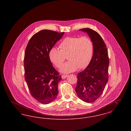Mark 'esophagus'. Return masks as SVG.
Returning <instances> with one entry per match:
<instances>
[{"label":"esophagus","mask_w":131,"mask_h":131,"mask_svg":"<svg viewBox=\"0 0 131 131\" xmlns=\"http://www.w3.org/2000/svg\"><path fill=\"white\" fill-rule=\"evenodd\" d=\"M68 75H62L61 77H62V79H65V78H66L68 77Z\"/></svg>","instance_id":"1"}]
</instances>
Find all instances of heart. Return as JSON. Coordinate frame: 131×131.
Listing matches in <instances>:
<instances>
[{
    "instance_id": "obj_1",
    "label": "heart",
    "mask_w": 131,
    "mask_h": 131,
    "mask_svg": "<svg viewBox=\"0 0 131 131\" xmlns=\"http://www.w3.org/2000/svg\"><path fill=\"white\" fill-rule=\"evenodd\" d=\"M60 50L52 48L49 56L50 60L57 68H60L67 56V62L60 69L64 73L74 72L78 68L86 67L93 54V43L87 36L68 37L64 38L59 46Z\"/></svg>"
}]
</instances>
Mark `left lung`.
<instances>
[{
  "label": "left lung",
  "instance_id": "obj_1",
  "mask_svg": "<svg viewBox=\"0 0 131 131\" xmlns=\"http://www.w3.org/2000/svg\"><path fill=\"white\" fill-rule=\"evenodd\" d=\"M86 32L93 43V54L86 68L78 74L75 88L78 97L86 103H93L103 93L108 81L109 58L106 44L100 34L89 28Z\"/></svg>",
  "mask_w": 131,
  "mask_h": 131
}]
</instances>
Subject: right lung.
<instances>
[{"mask_svg":"<svg viewBox=\"0 0 131 131\" xmlns=\"http://www.w3.org/2000/svg\"><path fill=\"white\" fill-rule=\"evenodd\" d=\"M64 32L44 29L34 34L25 50V80L31 96L40 103L48 104L56 99L61 76L53 67L50 51Z\"/></svg>","mask_w":131,"mask_h":131,"instance_id":"obj_1","label":"right lung"}]
</instances>
